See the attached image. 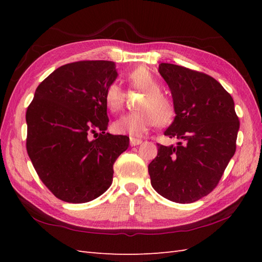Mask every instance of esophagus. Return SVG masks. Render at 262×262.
<instances>
[{"mask_svg":"<svg viewBox=\"0 0 262 262\" xmlns=\"http://www.w3.org/2000/svg\"><path fill=\"white\" fill-rule=\"evenodd\" d=\"M129 143H130V146H136V145H140V144L142 143V140H138V138H130L129 140Z\"/></svg>","mask_w":262,"mask_h":262,"instance_id":"esophagus-1","label":"esophagus"}]
</instances>
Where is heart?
I'll return each mask as SVG.
<instances>
[{
    "label": "heart",
    "instance_id": "heart-1",
    "mask_svg": "<svg viewBox=\"0 0 262 262\" xmlns=\"http://www.w3.org/2000/svg\"><path fill=\"white\" fill-rule=\"evenodd\" d=\"M128 86L132 90L143 92V97L138 101V110L121 116L114 122V129L120 134H129L130 136H142L157 125H165L174 115L173 104L171 100L161 92L160 82L149 70L140 68L127 75ZM126 93L121 88L111 83L105 89L104 102L113 113H117L124 107Z\"/></svg>",
    "mask_w": 262,
    "mask_h": 262
}]
</instances>
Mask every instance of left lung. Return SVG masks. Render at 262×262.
Listing matches in <instances>:
<instances>
[{"label": "left lung", "mask_w": 262, "mask_h": 262, "mask_svg": "<svg viewBox=\"0 0 262 262\" xmlns=\"http://www.w3.org/2000/svg\"><path fill=\"white\" fill-rule=\"evenodd\" d=\"M173 98L176 118L164 135L177 146L158 143V155L148 164L152 187L161 196L190 204L219 185L235 153L240 121L231 94L203 72L161 63Z\"/></svg>", "instance_id": "8db88e82"}]
</instances>
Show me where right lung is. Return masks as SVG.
<instances>
[{
  "instance_id": "right-lung-1",
  "label": "right lung",
  "mask_w": 262,
  "mask_h": 262,
  "mask_svg": "<svg viewBox=\"0 0 262 262\" xmlns=\"http://www.w3.org/2000/svg\"><path fill=\"white\" fill-rule=\"evenodd\" d=\"M117 77L115 63L80 60L60 66L38 85L28 105V155L55 197L82 204L111 186L114 163L129 137L105 133V89Z\"/></svg>"
}]
</instances>
